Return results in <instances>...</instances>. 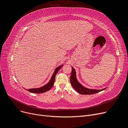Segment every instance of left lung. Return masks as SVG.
I'll list each match as a JSON object with an SVG mask.
<instances>
[{
	"mask_svg": "<svg viewBox=\"0 0 128 128\" xmlns=\"http://www.w3.org/2000/svg\"><path fill=\"white\" fill-rule=\"evenodd\" d=\"M70 83L74 88L79 94H96L102 90H104L105 88L102 89V90H92V89H88L86 88L83 86L78 81H77L76 78V72L74 68L72 67V71L70 78Z\"/></svg>",
	"mask_w": 128,
	"mask_h": 128,
	"instance_id": "obj_1",
	"label": "left lung"
}]
</instances>
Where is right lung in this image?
<instances>
[{"label":"right lung","instance_id":"add662e5","mask_svg":"<svg viewBox=\"0 0 128 128\" xmlns=\"http://www.w3.org/2000/svg\"><path fill=\"white\" fill-rule=\"evenodd\" d=\"M63 66V65H61L60 66L57 67L56 70L54 72L52 76V77L51 80H50V82L47 84L45 85L44 86L40 87V88H30L28 89V91L32 92V93H34V94H42V93H44L46 91H48L50 90V89L52 88L53 86L54 83V81H55V77L56 75L57 72L59 70V69Z\"/></svg>","mask_w":128,"mask_h":128}]
</instances>
